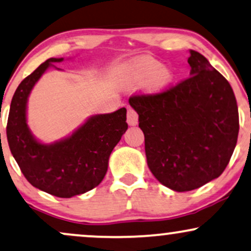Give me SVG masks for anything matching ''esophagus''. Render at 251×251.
I'll return each mask as SVG.
<instances>
[{"label": "esophagus", "mask_w": 251, "mask_h": 251, "mask_svg": "<svg viewBox=\"0 0 251 251\" xmlns=\"http://www.w3.org/2000/svg\"><path fill=\"white\" fill-rule=\"evenodd\" d=\"M127 124L131 126H135L138 124V113L132 107L127 110Z\"/></svg>", "instance_id": "1"}]
</instances>
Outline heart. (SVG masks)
I'll list each match as a JSON object with an SVG mask.
<instances>
[{"mask_svg": "<svg viewBox=\"0 0 251 251\" xmlns=\"http://www.w3.org/2000/svg\"><path fill=\"white\" fill-rule=\"evenodd\" d=\"M173 79L171 70L152 57L144 56L137 58L126 68L125 80L128 85H143L149 81L152 91H161Z\"/></svg>", "mask_w": 251, "mask_h": 251, "instance_id": "heart-1", "label": "heart"}]
</instances>
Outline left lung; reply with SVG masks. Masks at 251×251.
<instances>
[{"instance_id":"8db88e82","label":"left lung","mask_w":251,"mask_h":251,"mask_svg":"<svg viewBox=\"0 0 251 251\" xmlns=\"http://www.w3.org/2000/svg\"><path fill=\"white\" fill-rule=\"evenodd\" d=\"M191 77L164 91L134 95L152 174L175 192L200 188L223 173L237 143L238 110L230 84L191 50Z\"/></svg>"}]
</instances>
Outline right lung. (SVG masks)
<instances>
[{
    "instance_id": "1",
    "label": "right lung",
    "mask_w": 251,
    "mask_h": 251,
    "mask_svg": "<svg viewBox=\"0 0 251 251\" xmlns=\"http://www.w3.org/2000/svg\"><path fill=\"white\" fill-rule=\"evenodd\" d=\"M49 58L21 81L14 93L7 124L11 154L25 179L36 188L58 198H71L95 188L107 172L108 158L127 129L126 108L97 114L58 143L44 145L32 137L26 125L29 93L51 63Z\"/></svg>"
}]
</instances>
